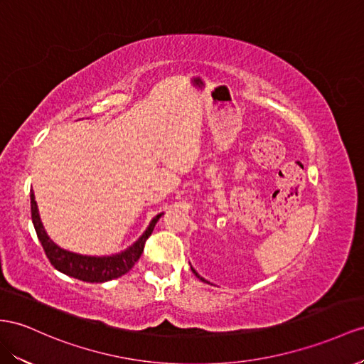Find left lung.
Segmentation results:
<instances>
[{
    "instance_id": "1",
    "label": "left lung",
    "mask_w": 364,
    "mask_h": 364,
    "mask_svg": "<svg viewBox=\"0 0 364 364\" xmlns=\"http://www.w3.org/2000/svg\"><path fill=\"white\" fill-rule=\"evenodd\" d=\"M191 269H192V272H193V274H195V275H197V277H198V278H200V279H201V282H206V279H204V278H203V277H200V275H198V274H197V271H195V269H193V267H192V266H191Z\"/></svg>"
}]
</instances>
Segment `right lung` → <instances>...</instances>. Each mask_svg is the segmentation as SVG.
Returning a JSON list of instances; mask_svg holds the SVG:
<instances>
[{
  "mask_svg": "<svg viewBox=\"0 0 364 364\" xmlns=\"http://www.w3.org/2000/svg\"><path fill=\"white\" fill-rule=\"evenodd\" d=\"M31 210L36 235H38L40 243L44 249L46 255H48L50 264L57 269V271L87 283H105L109 282V279L118 278L129 272L138 262L139 257H141L146 240L151 237L156 221L163 215V213H158L156 217H154L152 221L149 223L147 229L143 232V235L139 237L132 246H129L127 249L121 250V252L114 255L92 257L70 252V250L60 247L55 241L50 240L41 223L38 206H36L33 193H31Z\"/></svg>",
  "mask_w": 364,
  "mask_h": 364,
  "instance_id": "right-lung-1",
  "label": "right lung"
}]
</instances>
